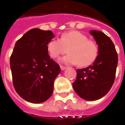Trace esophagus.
Wrapping results in <instances>:
<instances>
[{
	"instance_id": "34e87169",
	"label": "esophagus",
	"mask_w": 125,
	"mask_h": 125,
	"mask_svg": "<svg viewBox=\"0 0 125 125\" xmlns=\"http://www.w3.org/2000/svg\"><path fill=\"white\" fill-rule=\"evenodd\" d=\"M66 66H62V65H61V69L62 70H64L65 68H66Z\"/></svg>"
}]
</instances>
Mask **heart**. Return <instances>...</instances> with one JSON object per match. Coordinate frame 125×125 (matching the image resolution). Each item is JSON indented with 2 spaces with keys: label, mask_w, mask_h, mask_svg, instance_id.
<instances>
[{
  "label": "heart",
  "mask_w": 125,
  "mask_h": 125,
  "mask_svg": "<svg viewBox=\"0 0 125 125\" xmlns=\"http://www.w3.org/2000/svg\"><path fill=\"white\" fill-rule=\"evenodd\" d=\"M47 48L51 57L57 59L68 49L69 54L62 59L66 64H78L80 66L90 65L97 59L99 48L95 41L78 31L62 33L60 39L49 41Z\"/></svg>",
  "instance_id": "b5f03b06"
}]
</instances>
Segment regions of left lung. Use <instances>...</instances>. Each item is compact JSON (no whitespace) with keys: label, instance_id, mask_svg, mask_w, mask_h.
Wrapping results in <instances>:
<instances>
[{"label":"left lung","instance_id":"obj_1","mask_svg":"<svg viewBox=\"0 0 125 125\" xmlns=\"http://www.w3.org/2000/svg\"><path fill=\"white\" fill-rule=\"evenodd\" d=\"M98 45L99 55L92 64L76 70V79L73 84L76 94L82 99L97 100L107 94L114 83L118 55L109 37L99 31L92 30Z\"/></svg>","mask_w":125,"mask_h":125}]
</instances>
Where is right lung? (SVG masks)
<instances>
[{
    "label": "right lung",
    "instance_id": "obj_1",
    "mask_svg": "<svg viewBox=\"0 0 125 125\" xmlns=\"http://www.w3.org/2000/svg\"><path fill=\"white\" fill-rule=\"evenodd\" d=\"M53 37L51 31L33 28L15 44L10 59L13 85L18 94L28 102L42 103L52 94L54 80L61 72L47 48Z\"/></svg>",
    "mask_w": 125,
    "mask_h": 125
}]
</instances>
